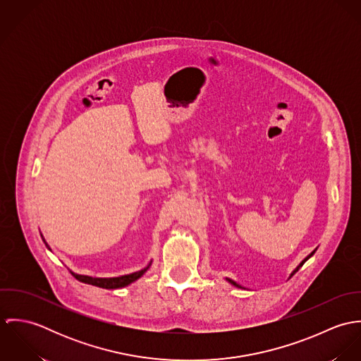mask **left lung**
<instances>
[{"mask_svg":"<svg viewBox=\"0 0 361 361\" xmlns=\"http://www.w3.org/2000/svg\"><path fill=\"white\" fill-rule=\"evenodd\" d=\"M314 253H315V250H314V252H312V253H311V255H309V256H307V257L305 258V259H303V261H302V262H300V264H299V265H298V268H296V269H295V271H293V272H292V275H290V276H293V275H295V274H296V272H298V271H299V269H300V268H302V265H303V264H305V262H306V261H307V259H309V258L311 257V256H312V255H314ZM228 281H229V282H231V283H232V285H235V286H238V288H242V286H239V285H238V283H236V282H233V281H231V279H228Z\"/></svg>","mask_w":361,"mask_h":361,"instance_id":"obj_1","label":"left lung"}]
</instances>
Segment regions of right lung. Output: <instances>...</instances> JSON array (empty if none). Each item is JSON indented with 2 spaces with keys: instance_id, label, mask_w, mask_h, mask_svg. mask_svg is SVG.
<instances>
[{
  "instance_id": "add662e5",
  "label": "right lung",
  "mask_w": 361,
  "mask_h": 361,
  "mask_svg": "<svg viewBox=\"0 0 361 361\" xmlns=\"http://www.w3.org/2000/svg\"><path fill=\"white\" fill-rule=\"evenodd\" d=\"M43 238V236H42ZM44 240V239H43ZM46 243V240H44ZM46 246L49 247V245L46 243ZM50 249V247H49ZM149 268V267H147ZM147 268L142 269V271H137V272H133V274H129V275H123V276H118V278H92V276H86V275H79V274H73L71 272L78 281L83 282V283H89V285H93V286H99V288H104V289H116V288H123V286H128L129 283L135 282L136 279H139L146 271Z\"/></svg>"
}]
</instances>
